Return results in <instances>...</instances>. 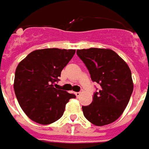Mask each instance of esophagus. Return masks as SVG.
<instances>
[{"label": "esophagus", "instance_id": "34e87169", "mask_svg": "<svg viewBox=\"0 0 149 149\" xmlns=\"http://www.w3.org/2000/svg\"><path fill=\"white\" fill-rule=\"evenodd\" d=\"M81 92H76V93H75V95H76L77 97H80V96H81Z\"/></svg>", "mask_w": 149, "mask_h": 149}]
</instances>
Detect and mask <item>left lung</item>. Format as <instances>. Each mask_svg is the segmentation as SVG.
I'll return each mask as SVG.
<instances>
[{"instance_id":"1","label":"left lung","mask_w":149,"mask_h":149,"mask_svg":"<svg viewBox=\"0 0 149 149\" xmlns=\"http://www.w3.org/2000/svg\"><path fill=\"white\" fill-rule=\"evenodd\" d=\"M92 81L100 85L88 106H82L85 118L97 126L116 120L128 105L133 91L131 70L112 49L90 48L77 50Z\"/></svg>"}]
</instances>
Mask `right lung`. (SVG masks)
Instances as JSON below:
<instances>
[{"label": "right lung", "instance_id": "right-lung-1", "mask_svg": "<svg viewBox=\"0 0 149 149\" xmlns=\"http://www.w3.org/2000/svg\"><path fill=\"white\" fill-rule=\"evenodd\" d=\"M75 49L35 50L16 68L14 92L20 106L29 118L49 125L61 118L65 105L74 94L56 88L63 68L75 54Z\"/></svg>", "mask_w": 149, "mask_h": 149}]
</instances>
